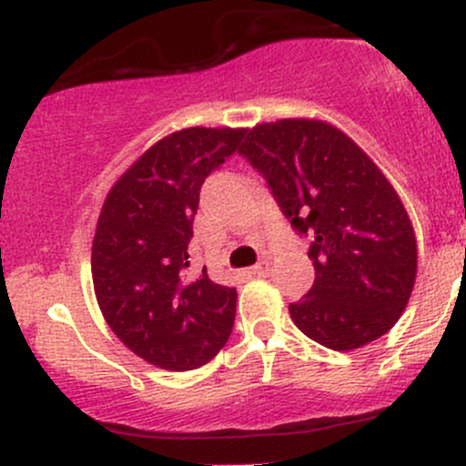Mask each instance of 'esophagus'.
Listing matches in <instances>:
<instances>
[{
  "label": "esophagus",
  "mask_w": 466,
  "mask_h": 466,
  "mask_svg": "<svg viewBox=\"0 0 466 466\" xmlns=\"http://www.w3.org/2000/svg\"><path fill=\"white\" fill-rule=\"evenodd\" d=\"M251 274H254V276H267V274H269V260L263 258L260 263H256L254 267H251Z\"/></svg>",
  "instance_id": "esophagus-1"
}]
</instances>
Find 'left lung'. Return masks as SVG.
I'll return each instance as SVG.
<instances>
[{
	"label": "left lung",
	"mask_w": 466,
	"mask_h": 466,
	"mask_svg": "<svg viewBox=\"0 0 466 466\" xmlns=\"http://www.w3.org/2000/svg\"><path fill=\"white\" fill-rule=\"evenodd\" d=\"M243 157L267 179L296 232L311 237L315 282L289 304L293 324L330 350L386 335L416 280V237L377 164L337 127L309 117L248 131Z\"/></svg>",
	"instance_id": "left-lung-1"
}]
</instances>
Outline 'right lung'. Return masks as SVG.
<instances>
[{"label": "right lung", "instance_id": "add662e5", "mask_svg": "<svg viewBox=\"0 0 466 466\" xmlns=\"http://www.w3.org/2000/svg\"><path fill=\"white\" fill-rule=\"evenodd\" d=\"M245 129L190 127L155 142L116 181L92 245L96 300L127 349L164 370H195L226 346L237 289L192 274L199 190Z\"/></svg>", "mask_w": 466, "mask_h": 466}]
</instances>
